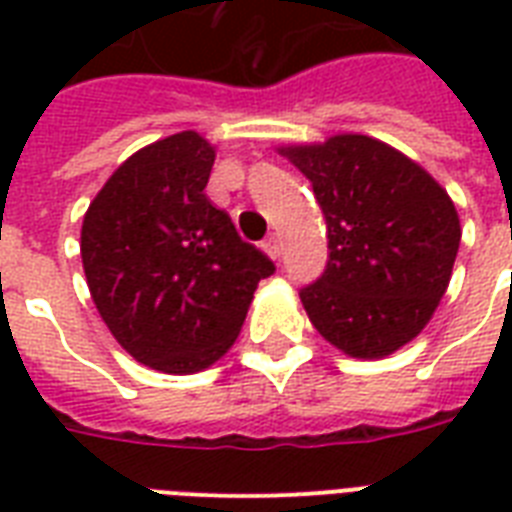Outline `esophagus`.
Here are the masks:
<instances>
[{
	"label": "esophagus",
	"mask_w": 512,
	"mask_h": 512,
	"mask_svg": "<svg viewBox=\"0 0 512 512\" xmlns=\"http://www.w3.org/2000/svg\"><path fill=\"white\" fill-rule=\"evenodd\" d=\"M263 249H265V255L273 257V260H276V257L281 255V241H279V236H268V239L263 241Z\"/></svg>",
	"instance_id": "34e87169"
}]
</instances>
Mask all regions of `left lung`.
<instances>
[{
	"label": "left lung",
	"instance_id": "left-lung-1",
	"mask_svg": "<svg viewBox=\"0 0 512 512\" xmlns=\"http://www.w3.org/2000/svg\"><path fill=\"white\" fill-rule=\"evenodd\" d=\"M327 217L329 260L300 292L319 335L353 358H385L433 319L460 249L454 201L420 164L369 135L281 146Z\"/></svg>",
	"mask_w": 512,
	"mask_h": 512
}]
</instances>
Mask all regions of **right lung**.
I'll return each instance as SVG.
<instances>
[{
  "label": "right lung",
  "mask_w": 512,
  "mask_h": 512,
  "mask_svg": "<svg viewBox=\"0 0 512 512\" xmlns=\"http://www.w3.org/2000/svg\"><path fill=\"white\" fill-rule=\"evenodd\" d=\"M215 146L185 130L140 148L90 201L82 265L116 342L156 372L193 374L228 353L276 268L207 199Z\"/></svg>",
  "instance_id": "add662e5"
}]
</instances>
